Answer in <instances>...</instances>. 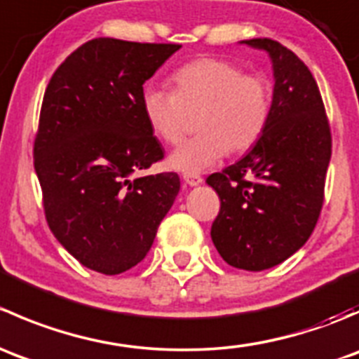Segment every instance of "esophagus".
I'll return each mask as SVG.
<instances>
[{"instance_id": "obj_1", "label": "esophagus", "mask_w": 359, "mask_h": 359, "mask_svg": "<svg viewBox=\"0 0 359 359\" xmlns=\"http://www.w3.org/2000/svg\"><path fill=\"white\" fill-rule=\"evenodd\" d=\"M184 182L189 184L191 187H194V186H200V184L203 182V179L200 175H184Z\"/></svg>"}]
</instances>
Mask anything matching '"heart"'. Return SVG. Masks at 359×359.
Instances as JSON below:
<instances>
[{
  "mask_svg": "<svg viewBox=\"0 0 359 359\" xmlns=\"http://www.w3.org/2000/svg\"><path fill=\"white\" fill-rule=\"evenodd\" d=\"M172 92L146 86L142 111L154 135L165 144L182 139L191 116L196 133L170 154V166L196 175L229 153H243L266 133L273 112V83L264 72L240 64L200 57L170 76Z\"/></svg>",
  "mask_w": 359,
  "mask_h": 359,
  "instance_id": "obj_1",
  "label": "heart"
}]
</instances>
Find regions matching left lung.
Instances as JSON below:
<instances>
[{"mask_svg": "<svg viewBox=\"0 0 359 359\" xmlns=\"http://www.w3.org/2000/svg\"><path fill=\"white\" fill-rule=\"evenodd\" d=\"M245 43L273 60V112L266 133L247 156L206 179L220 198L210 234L229 266L264 271L293 255L316 227L332 133L306 64L274 39Z\"/></svg>", "mask_w": 359, "mask_h": 359, "instance_id": "left-lung-1", "label": "left lung"}]
</instances>
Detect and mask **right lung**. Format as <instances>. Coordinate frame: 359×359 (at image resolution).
Listing matches in <instances>:
<instances>
[{
  "mask_svg": "<svg viewBox=\"0 0 359 359\" xmlns=\"http://www.w3.org/2000/svg\"><path fill=\"white\" fill-rule=\"evenodd\" d=\"M179 48L90 39L45 90L32 156L46 222L97 273L137 266L179 194L175 172L137 175L165 158L144 116L142 85Z\"/></svg>",
  "mask_w": 359,
  "mask_h": 359,
  "instance_id": "add662e5",
  "label": "right lung"
}]
</instances>
